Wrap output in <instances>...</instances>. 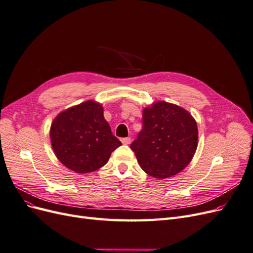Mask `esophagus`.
I'll list each match as a JSON object with an SVG mask.
<instances>
[{"instance_id":"1","label":"esophagus","mask_w":253,"mask_h":253,"mask_svg":"<svg viewBox=\"0 0 253 253\" xmlns=\"http://www.w3.org/2000/svg\"><path fill=\"white\" fill-rule=\"evenodd\" d=\"M121 142L124 144H129V142H131V138H129V137H126V138L121 139Z\"/></svg>"}]
</instances>
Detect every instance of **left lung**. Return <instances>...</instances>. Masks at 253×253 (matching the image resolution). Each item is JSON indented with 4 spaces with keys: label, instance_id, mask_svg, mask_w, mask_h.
Wrapping results in <instances>:
<instances>
[{
    "label": "left lung",
    "instance_id": "8db88e82",
    "mask_svg": "<svg viewBox=\"0 0 253 253\" xmlns=\"http://www.w3.org/2000/svg\"><path fill=\"white\" fill-rule=\"evenodd\" d=\"M197 125L179 106L159 101L142 113V129L131 143L141 169L167 178L189 165L197 148Z\"/></svg>",
    "mask_w": 253,
    "mask_h": 253
}]
</instances>
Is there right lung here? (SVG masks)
Here are the masks:
<instances>
[{"mask_svg": "<svg viewBox=\"0 0 253 253\" xmlns=\"http://www.w3.org/2000/svg\"><path fill=\"white\" fill-rule=\"evenodd\" d=\"M50 140L60 162L80 174L103 167L122 144L104 119L101 104L91 100L59 114L50 127Z\"/></svg>", "mask_w": 253, "mask_h": 253, "instance_id": "add662e5", "label": "right lung"}]
</instances>
